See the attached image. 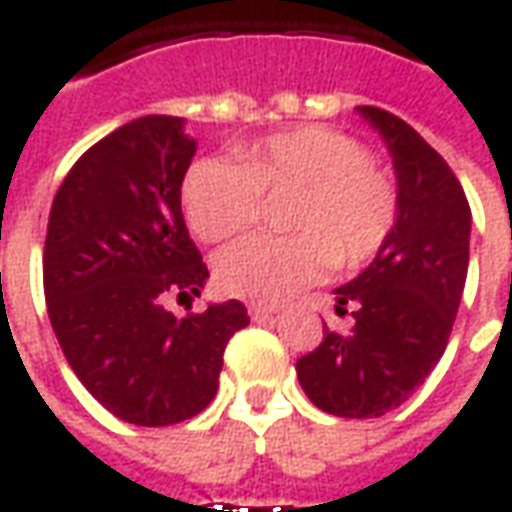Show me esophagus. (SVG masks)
Returning <instances> with one entry per match:
<instances>
[{
    "mask_svg": "<svg viewBox=\"0 0 512 512\" xmlns=\"http://www.w3.org/2000/svg\"><path fill=\"white\" fill-rule=\"evenodd\" d=\"M277 313V307L274 305H249V316L255 318H268V316H274Z\"/></svg>",
    "mask_w": 512,
    "mask_h": 512,
    "instance_id": "1",
    "label": "esophagus"
}]
</instances>
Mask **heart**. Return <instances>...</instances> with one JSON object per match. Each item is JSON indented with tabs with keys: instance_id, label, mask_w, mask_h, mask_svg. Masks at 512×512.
Instances as JSON below:
<instances>
[{
	"instance_id": "obj_1",
	"label": "heart",
	"mask_w": 512,
	"mask_h": 512,
	"mask_svg": "<svg viewBox=\"0 0 512 512\" xmlns=\"http://www.w3.org/2000/svg\"><path fill=\"white\" fill-rule=\"evenodd\" d=\"M291 191L285 230L293 235H252L224 249L216 260L221 291L274 305L330 266L368 263L399 221L391 171L357 138L318 124L268 135L244 146L238 160H196L182 180V210L202 241L221 244L255 224L263 194Z\"/></svg>"
}]
</instances>
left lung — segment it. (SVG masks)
Returning <instances> with one entry per match:
<instances>
[{"label": "left lung", "mask_w": 512, "mask_h": 512, "mask_svg": "<svg viewBox=\"0 0 512 512\" xmlns=\"http://www.w3.org/2000/svg\"><path fill=\"white\" fill-rule=\"evenodd\" d=\"M357 113L380 130L399 182V221L377 257L335 291L352 327L296 360L307 399L332 416L377 418L410 399L452 335L468 271L471 207L449 163L407 121Z\"/></svg>", "instance_id": "8db88e82"}]
</instances>
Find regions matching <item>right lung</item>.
Here are the masks:
<instances>
[{
  "mask_svg": "<svg viewBox=\"0 0 512 512\" xmlns=\"http://www.w3.org/2000/svg\"><path fill=\"white\" fill-rule=\"evenodd\" d=\"M194 152L177 116L135 119L71 166L49 210L44 293L57 343L96 402L138 427L202 413L227 341L249 324L238 299L185 318L166 310L210 277L180 207Z\"/></svg>",
  "mask_w": 512,
  "mask_h": 512,
  "instance_id": "add662e5",
  "label": "right lung"
}]
</instances>
